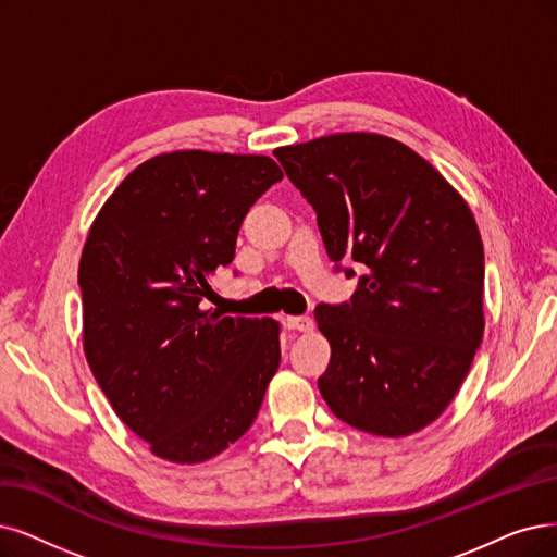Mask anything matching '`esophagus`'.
Masks as SVG:
<instances>
[{
    "mask_svg": "<svg viewBox=\"0 0 557 557\" xmlns=\"http://www.w3.org/2000/svg\"><path fill=\"white\" fill-rule=\"evenodd\" d=\"M285 324H287V329H293V331H313V326H315V322H313V318H308V315H287L285 318Z\"/></svg>",
    "mask_w": 557,
    "mask_h": 557,
    "instance_id": "esophagus-1",
    "label": "esophagus"
}]
</instances>
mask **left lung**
Segmentation results:
<instances>
[{"mask_svg": "<svg viewBox=\"0 0 557 557\" xmlns=\"http://www.w3.org/2000/svg\"><path fill=\"white\" fill-rule=\"evenodd\" d=\"M274 154L313 206L336 270L363 264L347 304L315 308L331 345L318 380L324 403L376 436L428 428L455 399L484 333V249L471 208L418 152L372 132Z\"/></svg>", "mask_w": 557, "mask_h": 557, "instance_id": "obj_1", "label": "left lung"}]
</instances>
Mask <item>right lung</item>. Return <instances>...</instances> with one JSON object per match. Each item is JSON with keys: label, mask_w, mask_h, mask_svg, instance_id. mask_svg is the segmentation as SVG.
Returning a JSON list of instances; mask_svg holds the SVG:
<instances>
[{"label": "right lung", "mask_w": 557, "mask_h": 557, "mask_svg": "<svg viewBox=\"0 0 557 557\" xmlns=\"http://www.w3.org/2000/svg\"><path fill=\"white\" fill-rule=\"evenodd\" d=\"M281 177L267 154L164 152L125 177L88 231L86 361L116 416L166 461L224 453L278 370V322L224 315L206 297L249 208Z\"/></svg>", "instance_id": "right-lung-1"}]
</instances>
